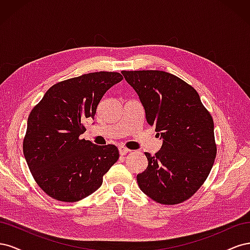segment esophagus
I'll return each instance as SVG.
<instances>
[{
    "label": "esophagus",
    "mask_w": 250,
    "mask_h": 250,
    "mask_svg": "<svg viewBox=\"0 0 250 250\" xmlns=\"http://www.w3.org/2000/svg\"><path fill=\"white\" fill-rule=\"evenodd\" d=\"M119 152H120L121 155H126L128 152H130V150L126 148L125 146L121 145V146H119Z\"/></svg>",
    "instance_id": "obj_1"
}]
</instances>
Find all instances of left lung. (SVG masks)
Returning a JSON list of instances; mask_svg holds the SVG:
<instances>
[{
  "instance_id": "8db88e82",
  "label": "left lung",
  "mask_w": 250,
  "mask_h": 250,
  "mask_svg": "<svg viewBox=\"0 0 250 250\" xmlns=\"http://www.w3.org/2000/svg\"><path fill=\"white\" fill-rule=\"evenodd\" d=\"M146 112L149 125L163 138L147 169L138 174L142 192L173 206L197 192L213 168L217 154L214 121L196 89L164 71H123Z\"/></svg>"
}]
</instances>
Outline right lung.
<instances>
[{"instance_id":"right-lung-1","label":"right lung","mask_w":250,"mask_h":250,"mask_svg":"<svg viewBox=\"0 0 250 250\" xmlns=\"http://www.w3.org/2000/svg\"><path fill=\"white\" fill-rule=\"evenodd\" d=\"M123 80L117 72H95L51 86L28 118L22 151L36 184L50 197L76 202L102 185L119 160L115 145L80 139L102 97Z\"/></svg>"}]
</instances>
